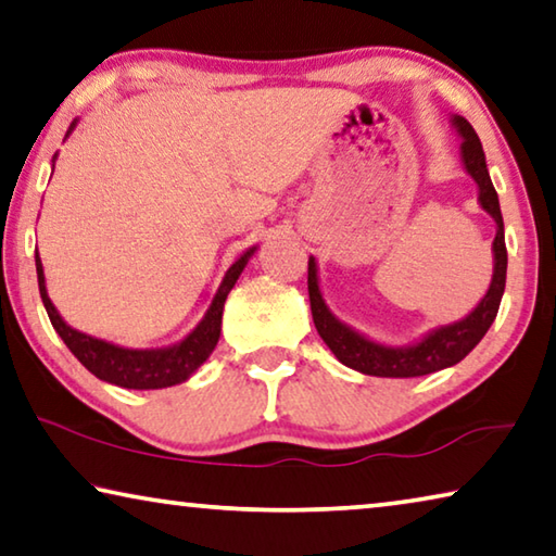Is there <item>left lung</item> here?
Wrapping results in <instances>:
<instances>
[{"instance_id": "obj_1", "label": "left lung", "mask_w": 556, "mask_h": 556, "mask_svg": "<svg viewBox=\"0 0 556 556\" xmlns=\"http://www.w3.org/2000/svg\"><path fill=\"white\" fill-rule=\"evenodd\" d=\"M451 126L455 128L460 143V161L465 173L478 185L480 207L495 219V240H492V281L488 292L478 302V306L463 319L453 324H443L422 333L418 341L405 343V346H391V343L376 341L366 333L356 331L354 326L341 321L324 302L319 287V264L309 257V302L316 331L326 346L333 351L343 366L354 368L366 376L381 378H416L428 376L443 368H451L478 346L480 339L495 321L502 294H505L507 279V250H505V223H502L500 200L492 188L488 163H484L482 143L475 128L463 116H451Z\"/></svg>"}]
</instances>
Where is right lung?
<instances>
[{
  "label": "right lung",
  "mask_w": 556,
  "mask_h": 556,
  "mask_svg": "<svg viewBox=\"0 0 556 556\" xmlns=\"http://www.w3.org/2000/svg\"><path fill=\"white\" fill-rule=\"evenodd\" d=\"M76 123L78 118H74L72 126H68L66 138L72 136ZM56 155L51 163H56ZM254 252H257V244H252L250 250L242 252L240 257L232 262V267L225 271V277L219 281L217 292L213 296V304L207 306L205 316L198 321L195 329H192L185 339L163 349L118 346V343L96 339L91 333H84L74 329V326H68L64 321V316L56 312L54 302L49 299L47 277H43V264H41L39 252L34 254V260H37L41 302L47 306L51 326H54L59 337L64 339L66 346L72 349V354L81 361L88 371L105 383L121 386V389H134V391H155V389H167V386L185 383L202 364H205L210 354H213V349L217 346L219 331H223V309H225L227 294L232 292V287L237 285V279H240L242 269L247 267V262L252 260Z\"/></svg>",
  "instance_id": "obj_1"
}]
</instances>
